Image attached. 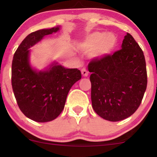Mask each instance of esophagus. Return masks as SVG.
Returning <instances> with one entry per match:
<instances>
[{
	"label": "esophagus",
	"mask_w": 157,
	"mask_h": 157,
	"mask_svg": "<svg viewBox=\"0 0 157 157\" xmlns=\"http://www.w3.org/2000/svg\"><path fill=\"white\" fill-rule=\"evenodd\" d=\"M81 73H82V75L83 77H87L88 75H89V72H88V71L86 68H82V69L81 70Z\"/></svg>",
	"instance_id": "1"
}]
</instances>
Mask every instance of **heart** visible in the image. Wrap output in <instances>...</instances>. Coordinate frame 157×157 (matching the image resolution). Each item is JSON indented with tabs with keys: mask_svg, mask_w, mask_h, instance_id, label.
Returning a JSON list of instances; mask_svg holds the SVG:
<instances>
[{
	"mask_svg": "<svg viewBox=\"0 0 157 157\" xmlns=\"http://www.w3.org/2000/svg\"><path fill=\"white\" fill-rule=\"evenodd\" d=\"M117 37L113 33L94 32L79 43V47L90 53L92 59H102L111 55L117 46Z\"/></svg>",
	"mask_w": 157,
	"mask_h": 157,
	"instance_id": "heart-1",
	"label": "heart"
}]
</instances>
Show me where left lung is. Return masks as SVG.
I'll return each mask as SVG.
<instances>
[{
    "instance_id": "left-lung-1",
    "label": "left lung",
    "mask_w": 157,
    "mask_h": 157,
    "mask_svg": "<svg viewBox=\"0 0 157 157\" xmlns=\"http://www.w3.org/2000/svg\"><path fill=\"white\" fill-rule=\"evenodd\" d=\"M91 102L94 111L111 122L131 116L147 87L145 56L134 37L126 34L121 49L89 64Z\"/></svg>"
}]
</instances>
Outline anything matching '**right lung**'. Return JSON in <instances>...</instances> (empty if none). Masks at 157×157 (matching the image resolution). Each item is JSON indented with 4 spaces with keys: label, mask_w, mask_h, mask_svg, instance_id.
I'll list each match as a JSON object with an SVG mask.
<instances>
[{
    "label": "right lung",
    "mask_w": 157,
    "mask_h": 157,
    "mask_svg": "<svg viewBox=\"0 0 157 157\" xmlns=\"http://www.w3.org/2000/svg\"><path fill=\"white\" fill-rule=\"evenodd\" d=\"M60 29L57 26L32 32L20 44L12 60V86L17 105L26 117L38 122L52 121L60 114L68 91L81 79L80 70L66 68L57 62L40 71L30 64V48Z\"/></svg>",
    "instance_id": "add662e5"
}]
</instances>
